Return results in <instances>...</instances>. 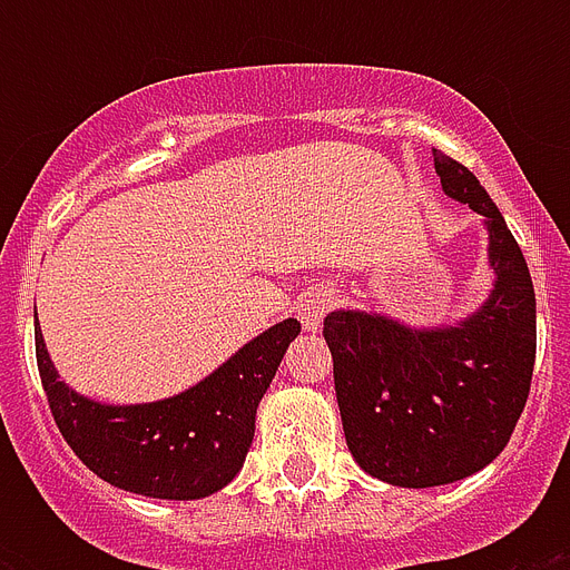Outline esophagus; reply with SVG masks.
<instances>
[{
  "instance_id": "1",
  "label": "esophagus",
  "mask_w": 570,
  "mask_h": 570,
  "mask_svg": "<svg viewBox=\"0 0 570 570\" xmlns=\"http://www.w3.org/2000/svg\"><path fill=\"white\" fill-rule=\"evenodd\" d=\"M331 304H334V293H331L328 286H311V289L298 298V304H295V313H298V320H302L304 328L320 331L325 313L331 311Z\"/></svg>"
}]
</instances>
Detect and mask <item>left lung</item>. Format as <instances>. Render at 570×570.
Returning <instances> with one entry per match:
<instances>
[{"label": "left lung", "mask_w": 570, "mask_h": 570, "mask_svg": "<svg viewBox=\"0 0 570 570\" xmlns=\"http://www.w3.org/2000/svg\"><path fill=\"white\" fill-rule=\"evenodd\" d=\"M443 195L482 215L491 289L450 325L331 311L325 343L352 459L399 488L468 479L503 452L535 364V289L505 218L473 174L441 150Z\"/></svg>", "instance_id": "1"}]
</instances>
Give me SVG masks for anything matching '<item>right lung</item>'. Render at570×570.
I'll use <instances>...</instances> for the list:
<instances>
[{"label": "right lung", "instance_id": "1", "mask_svg": "<svg viewBox=\"0 0 570 570\" xmlns=\"http://www.w3.org/2000/svg\"><path fill=\"white\" fill-rule=\"evenodd\" d=\"M298 334V320L277 322L191 387L136 405H109L61 381L38 322L35 352L52 416L85 468L129 494L204 500L245 464L259 399Z\"/></svg>", "mask_w": 570, "mask_h": 570}]
</instances>
